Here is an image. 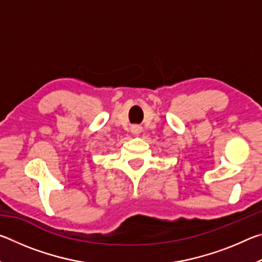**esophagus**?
<instances>
[{
  "instance_id": "1",
  "label": "esophagus",
  "mask_w": 262,
  "mask_h": 262,
  "mask_svg": "<svg viewBox=\"0 0 262 262\" xmlns=\"http://www.w3.org/2000/svg\"><path fill=\"white\" fill-rule=\"evenodd\" d=\"M132 133L134 135H139L140 133H141V127H139V126H133L132 127Z\"/></svg>"
}]
</instances>
